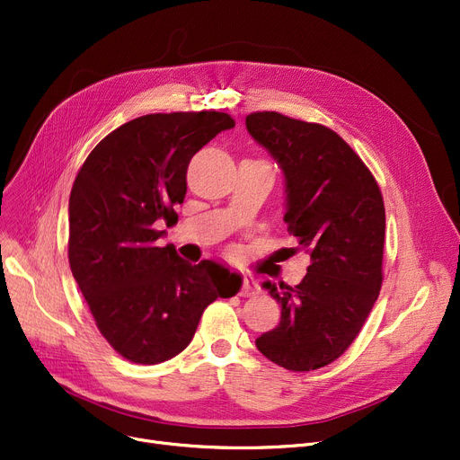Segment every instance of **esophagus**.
I'll use <instances>...</instances> for the list:
<instances>
[{"label":"esophagus","mask_w":460,"mask_h":460,"mask_svg":"<svg viewBox=\"0 0 460 460\" xmlns=\"http://www.w3.org/2000/svg\"><path fill=\"white\" fill-rule=\"evenodd\" d=\"M258 293H260V288H258L256 281H254L252 278H246V276H244L239 295H241V296H256Z\"/></svg>","instance_id":"34e87169"}]
</instances>
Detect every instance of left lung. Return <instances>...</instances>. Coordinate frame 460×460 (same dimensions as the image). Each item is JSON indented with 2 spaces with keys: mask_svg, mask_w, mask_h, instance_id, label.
Returning a JSON list of instances; mask_svg holds the SVG:
<instances>
[{
  "mask_svg": "<svg viewBox=\"0 0 460 460\" xmlns=\"http://www.w3.org/2000/svg\"><path fill=\"white\" fill-rule=\"evenodd\" d=\"M244 123L284 171V221L298 241L291 251L311 260L298 286L263 284L281 319L256 346L288 370H316L342 356L379 296L383 197L370 169L332 128L278 112H254Z\"/></svg>",
  "mask_w": 460,
  "mask_h": 460,
  "instance_id": "8db88e82",
  "label": "left lung"
}]
</instances>
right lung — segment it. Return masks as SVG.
Instances as JSON below:
<instances>
[{
	"label": "right lung",
	"instance_id": "1",
	"mask_svg": "<svg viewBox=\"0 0 460 460\" xmlns=\"http://www.w3.org/2000/svg\"><path fill=\"white\" fill-rule=\"evenodd\" d=\"M235 121L216 111L147 114L102 137L69 195L67 258L97 330L121 358L158 365L191 342L204 309L241 276L156 246L186 197L190 160Z\"/></svg>",
	"mask_w": 460,
	"mask_h": 460
}]
</instances>
